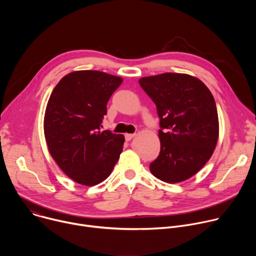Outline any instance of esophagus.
Returning a JSON list of instances; mask_svg holds the SVG:
<instances>
[{
    "mask_svg": "<svg viewBox=\"0 0 256 256\" xmlns=\"http://www.w3.org/2000/svg\"><path fill=\"white\" fill-rule=\"evenodd\" d=\"M134 136H136L134 134H124V138H126V140L128 142V140H130Z\"/></svg>",
    "mask_w": 256,
    "mask_h": 256,
    "instance_id": "34e87169",
    "label": "esophagus"
}]
</instances>
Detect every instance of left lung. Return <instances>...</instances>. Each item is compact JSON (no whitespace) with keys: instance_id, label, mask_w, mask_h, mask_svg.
<instances>
[{"instance_id":"obj_1","label":"left lung","mask_w":256,"mask_h":256,"mask_svg":"<svg viewBox=\"0 0 256 256\" xmlns=\"http://www.w3.org/2000/svg\"><path fill=\"white\" fill-rule=\"evenodd\" d=\"M157 107L159 156L150 164L158 179L177 184L196 174L212 157L218 138L214 99L198 78L165 72L138 80Z\"/></svg>"}]
</instances>
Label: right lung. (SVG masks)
Here are the masks:
<instances>
[{"mask_svg":"<svg viewBox=\"0 0 256 256\" xmlns=\"http://www.w3.org/2000/svg\"><path fill=\"white\" fill-rule=\"evenodd\" d=\"M122 83L120 77L103 72L76 70L66 75L50 94L44 124L48 151L77 184H100L120 159L124 134L100 128L106 104Z\"/></svg>","mask_w":256,"mask_h":256,"instance_id":"1","label":"right lung"}]
</instances>
